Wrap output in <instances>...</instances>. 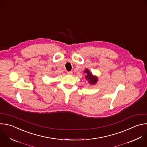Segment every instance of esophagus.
Here are the masks:
<instances>
[{"label":"esophagus","instance_id":"1","mask_svg":"<svg viewBox=\"0 0 147 147\" xmlns=\"http://www.w3.org/2000/svg\"><path fill=\"white\" fill-rule=\"evenodd\" d=\"M67 74L68 75H71V74H73V73H72V71H67Z\"/></svg>","mask_w":147,"mask_h":147}]
</instances>
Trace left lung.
Returning a JSON list of instances; mask_svg holds the SVG:
<instances>
[{
	"label": "left lung",
	"mask_w": 147,
	"mask_h": 147,
	"mask_svg": "<svg viewBox=\"0 0 147 147\" xmlns=\"http://www.w3.org/2000/svg\"><path fill=\"white\" fill-rule=\"evenodd\" d=\"M84 73H85V79L88 81V82L91 85H94L97 82L98 79L97 77L93 76L88 69H85L84 70Z\"/></svg>",
	"instance_id": "8db88e82"
}]
</instances>
